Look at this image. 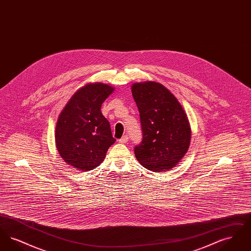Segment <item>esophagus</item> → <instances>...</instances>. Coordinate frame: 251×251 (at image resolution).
Segmentation results:
<instances>
[{
  "label": "esophagus",
  "instance_id": "obj_1",
  "mask_svg": "<svg viewBox=\"0 0 251 251\" xmlns=\"http://www.w3.org/2000/svg\"><path fill=\"white\" fill-rule=\"evenodd\" d=\"M128 140H129V138H128V136L127 135H124L122 138H120V143L121 144H126L127 142H128Z\"/></svg>",
  "mask_w": 251,
  "mask_h": 251
}]
</instances>
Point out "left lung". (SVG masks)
<instances>
[{"instance_id": "1", "label": "left lung", "mask_w": 251, "mask_h": 251, "mask_svg": "<svg viewBox=\"0 0 251 251\" xmlns=\"http://www.w3.org/2000/svg\"><path fill=\"white\" fill-rule=\"evenodd\" d=\"M131 94L139 111L142 142L134 147L145 168L162 172L175 167L188 151L191 128L178 100L163 84L135 83Z\"/></svg>"}]
</instances>
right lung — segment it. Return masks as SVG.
I'll list each match as a JSON object with an SVG mask.
<instances>
[{"label":"right lung","mask_w":251,"mask_h":251,"mask_svg":"<svg viewBox=\"0 0 251 251\" xmlns=\"http://www.w3.org/2000/svg\"><path fill=\"white\" fill-rule=\"evenodd\" d=\"M114 91L108 84H86L74 93L61 112L55 128L60 156L72 167L86 171L99 167L115 143L110 123L101 114Z\"/></svg>","instance_id":"right-lung-1"}]
</instances>
